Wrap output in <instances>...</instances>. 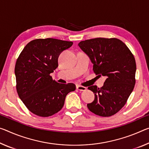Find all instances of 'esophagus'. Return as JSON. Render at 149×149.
Returning a JSON list of instances; mask_svg holds the SVG:
<instances>
[{
    "label": "esophagus",
    "mask_w": 149,
    "mask_h": 149,
    "mask_svg": "<svg viewBox=\"0 0 149 149\" xmlns=\"http://www.w3.org/2000/svg\"><path fill=\"white\" fill-rule=\"evenodd\" d=\"M76 88L77 90L79 91H86L87 88L86 87H84V86H79V85H77L76 86Z\"/></svg>",
    "instance_id": "obj_1"
}]
</instances>
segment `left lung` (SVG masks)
I'll return each instance as SVG.
<instances>
[{
	"label": "left lung",
	"mask_w": 149,
	"mask_h": 149,
	"mask_svg": "<svg viewBox=\"0 0 149 149\" xmlns=\"http://www.w3.org/2000/svg\"><path fill=\"white\" fill-rule=\"evenodd\" d=\"M78 46L90 59L94 72L106 77L100 88L88 87L95 99L87 107L95 115L111 116L121 109L134 89L136 62L133 54L117 38H97L80 42Z\"/></svg>",
	"instance_id": "8db88e82"
}]
</instances>
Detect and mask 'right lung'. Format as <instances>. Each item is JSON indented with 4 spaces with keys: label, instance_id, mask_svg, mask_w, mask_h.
Wrapping results in <instances>:
<instances>
[{
    "label": "right lung",
    "instance_id": "1",
    "mask_svg": "<svg viewBox=\"0 0 149 149\" xmlns=\"http://www.w3.org/2000/svg\"><path fill=\"white\" fill-rule=\"evenodd\" d=\"M73 42L54 38L36 39L24 48L15 65L16 90L28 110L40 117L62 109L75 84H60L50 76L58 67V57Z\"/></svg>",
    "mask_w": 149,
    "mask_h": 149
}]
</instances>
